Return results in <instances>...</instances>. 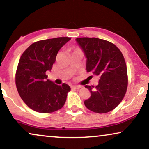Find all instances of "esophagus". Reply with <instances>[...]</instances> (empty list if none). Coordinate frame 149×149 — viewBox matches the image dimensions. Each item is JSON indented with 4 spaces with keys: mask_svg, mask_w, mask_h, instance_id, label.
<instances>
[{
    "mask_svg": "<svg viewBox=\"0 0 149 149\" xmlns=\"http://www.w3.org/2000/svg\"><path fill=\"white\" fill-rule=\"evenodd\" d=\"M72 89H79L81 88V86H78V85H74V86L71 87Z\"/></svg>",
    "mask_w": 149,
    "mask_h": 149,
    "instance_id": "esophagus-1",
    "label": "esophagus"
}]
</instances>
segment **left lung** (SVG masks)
<instances>
[{
	"mask_svg": "<svg viewBox=\"0 0 149 149\" xmlns=\"http://www.w3.org/2000/svg\"><path fill=\"white\" fill-rule=\"evenodd\" d=\"M76 40L87 59V71L100 79L95 87L85 86L91 93V97L84 102L85 107L96 113H109L121 103L127 91L128 77L123 55L108 40L94 37Z\"/></svg>",
	"mask_w": 149,
	"mask_h": 149,
	"instance_id": "8db88e82",
	"label": "left lung"
}]
</instances>
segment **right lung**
Here are the masks:
<instances>
[{
	"label": "right lung",
	"instance_id": "obj_1",
	"mask_svg": "<svg viewBox=\"0 0 149 149\" xmlns=\"http://www.w3.org/2000/svg\"><path fill=\"white\" fill-rule=\"evenodd\" d=\"M70 40L58 37L38 40L28 47L20 57L15 73V85L19 96L36 112L51 113L62 109L70 87L58 85L47 79L61 47Z\"/></svg>",
	"mask_w": 149,
	"mask_h": 149
}]
</instances>
